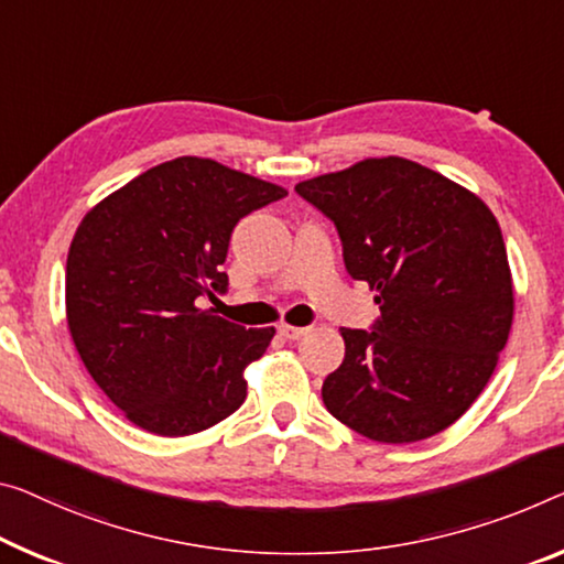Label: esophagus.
I'll list each match as a JSON object with an SVG mask.
<instances>
[{"instance_id":"obj_1","label":"esophagus","mask_w":564,"mask_h":564,"mask_svg":"<svg viewBox=\"0 0 564 564\" xmlns=\"http://www.w3.org/2000/svg\"><path fill=\"white\" fill-rule=\"evenodd\" d=\"M307 330L310 327H297V325H288V323L280 325V335L288 337V340H300L302 335H307Z\"/></svg>"}]
</instances>
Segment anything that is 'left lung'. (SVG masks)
I'll return each mask as SVG.
<instances>
[{
  "mask_svg": "<svg viewBox=\"0 0 564 564\" xmlns=\"http://www.w3.org/2000/svg\"><path fill=\"white\" fill-rule=\"evenodd\" d=\"M330 216L355 280L376 290V330L343 327L323 403L378 444H413L471 409L514 319L497 216L469 188L386 155L294 186Z\"/></svg>",
  "mask_w": 564,
  "mask_h": 564,
  "instance_id": "obj_1",
  "label": "left lung"
}]
</instances>
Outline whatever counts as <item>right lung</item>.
Listing matches in <instances>:
<instances>
[{"label": "right lung", "instance_id": "right-lung-1", "mask_svg": "<svg viewBox=\"0 0 564 564\" xmlns=\"http://www.w3.org/2000/svg\"><path fill=\"white\" fill-rule=\"evenodd\" d=\"M288 188L214 159L181 155L83 216L65 267V315L90 378L133 426L192 436L245 403V370L274 327H241L198 307L241 216Z\"/></svg>", "mask_w": 564, "mask_h": 564}]
</instances>
